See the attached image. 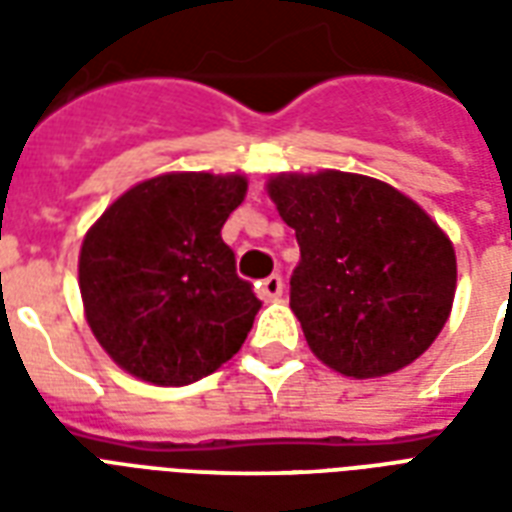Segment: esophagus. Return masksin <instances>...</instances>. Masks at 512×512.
<instances>
[{"instance_id":"obj_1","label":"esophagus","mask_w":512,"mask_h":512,"mask_svg":"<svg viewBox=\"0 0 512 512\" xmlns=\"http://www.w3.org/2000/svg\"><path fill=\"white\" fill-rule=\"evenodd\" d=\"M260 292H263L265 300H276V297H281V292H284V279H281L279 273H273V276L263 279Z\"/></svg>"}]
</instances>
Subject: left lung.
<instances>
[{
  "mask_svg": "<svg viewBox=\"0 0 512 512\" xmlns=\"http://www.w3.org/2000/svg\"><path fill=\"white\" fill-rule=\"evenodd\" d=\"M300 263L289 308L319 361L356 380L398 372L444 329L457 289L449 236L393 185L353 172L268 180Z\"/></svg>",
  "mask_w": 512,
  "mask_h": 512,
  "instance_id": "8db88e82",
  "label": "left lung"
}]
</instances>
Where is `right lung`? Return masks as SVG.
Listing matches in <instances>:
<instances>
[{
    "label": "right lung",
    "mask_w": 512,
    "mask_h": 512,
    "mask_svg": "<svg viewBox=\"0 0 512 512\" xmlns=\"http://www.w3.org/2000/svg\"><path fill=\"white\" fill-rule=\"evenodd\" d=\"M244 175L167 172L132 185L79 252L92 335L138 380L188 385L239 353L260 300L220 236Z\"/></svg>",
    "instance_id": "1"
}]
</instances>
